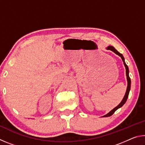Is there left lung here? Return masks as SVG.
I'll return each mask as SVG.
<instances>
[{
    "mask_svg": "<svg viewBox=\"0 0 145 145\" xmlns=\"http://www.w3.org/2000/svg\"><path fill=\"white\" fill-rule=\"evenodd\" d=\"M107 49H108V50H112V52H114L115 54H116L117 55H118L119 56H120L121 57V58L122 59V61L123 62V64L125 65V69H126V75H127V91H126V93H125V96L123 97V99L122 101L121 102V103L118 105V106H116L115 108H114L112 110V111H110L109 113L107 114L106 115H104V117H108V116H111V115L113 114L114 113V112L116 111V110L118 109H119L120 107H122L123 105H124L125 103L126 102L127 100V98H128L129 97V91H130V89H131V78H130L129 77V68L128 67H127V65H126L125 62V59H124V57L123 56V55L121 54H120L119 52H118V51L115 49L113 46H109L107 48Z\"/></svg>",
    "mask_w": 145,
    "mask_h": 145,
    "instance_id": "8db88e82",
    "label": "left lung"
}]
</instances>
